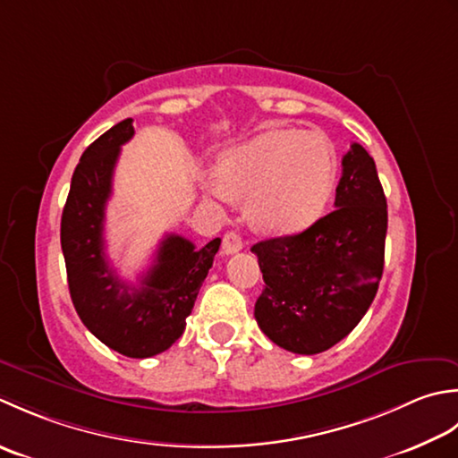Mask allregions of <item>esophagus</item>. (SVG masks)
<instances>
[{"instance_id":"obj_1","label":"esophagus","mask_w":458,"mask_h":458,"mask_svg":"<svg viewBox=\"0 0 458 458\" xmlns=\"http://www.w3.org/2000/svg\"><path fill=\"white\" fill-rule=\"evenodd\" d=\"M241 249H242V239L239 233L235 231L225 233V237H223V253L233 255V253H239Z\"/></svg>"}]
</instances>
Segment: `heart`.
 <instances>
[{"mask_svg":"<svg viewBox=\"0 0 458 458\" xmlns=\"http://www.w3.org/2000/svg\"><path fill=\"white\" fill-rule=\"evenodd\" d=\"M334 180L330 140L298 128L265 130L217 165L219 188L233 198H250V219L268 233H294L318 219Z\"/></svg>","mask_w":458,"mask_h":458,"instance_id":"obj_1","label":"heart"}]
</instances>
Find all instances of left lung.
Wrapping results in <instances>:
<instances>
[{
	"instance_id": "8db88e82",
	"label": "left lung",
	"mask_w": 458,
	"mask_h": 458,
	"mask_svg": "<svg viewBox=\"0 0 458 458\" xmlns=\"http://www.w3.org/2000/svg\"><path fill=\"white\" fill-rule=\"evenodd\" d=\"M334 208L296 235L250 247L265 281L257 324L293 353L330 350L356 328L377 293L387 201L376 162L360 144L342 157Z\"/></svg>"
}]
</instances>
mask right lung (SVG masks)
I'll list each match as a JSON object with an SVG mask.
<instances>
[{"instance_id":"obj_1","label":"right lung","mask_w":458,"mask_h":458,"mask_svg":"<svg viewBox=\"0 0 458 458\" xmlns=\"http://www.w3.org/2000/svg\"><path fill=\"white\" fill-rule=\"evenodd\" d=\"M132 136V118H126L81 156L61 217V247L71 298L82 324L126 358H152L183 334L221 239L195 249L191 241L170 233L138 284L116 275L105 253V209L120 146Z\"/></svg>"}]
</instances>
